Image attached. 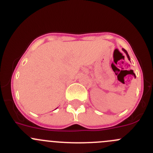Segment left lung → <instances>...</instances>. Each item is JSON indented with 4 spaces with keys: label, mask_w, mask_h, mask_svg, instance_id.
<instances>
[{
    "label": "left lung",
    "mask_w": 153,
    "mask_h": 153,
    "mask_svg": "<svg viewBox=\"0 0 153 153\" xmlns=\"http://www.w3.org/2000/svg\"><path fill=\"white\" fill-rule=\"evenodd\" d=\"M123 51H124V52L126 53V56H127V57H128V60H130V57H129V55H128V52H127L126 51L125 49H124V48H123Z\"/></svg>",
    "instance_id": "left-lung-1"
}]
</instances>
